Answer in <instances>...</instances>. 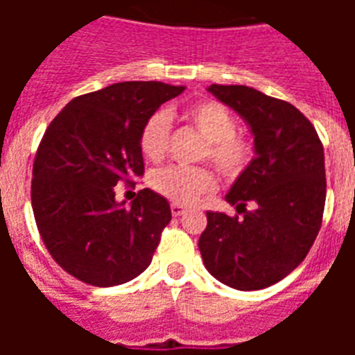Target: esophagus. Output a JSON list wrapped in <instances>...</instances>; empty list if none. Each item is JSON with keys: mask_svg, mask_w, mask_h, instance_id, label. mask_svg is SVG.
I'll list each match as a JSON object with an SVG mask.
<instances>
[{"mask_svg": "<svg viewBox=\"0 0 355 355\" xmlns=\"http://www.w3.org/2000/svg\"><path fill=\"white\" fill-rule=\"evenodd\" d=\"M186 211V208H184L182 205H177V202H173L171 205V214L173 217H180Z\"/></svg>", "mask_w": 355, "mask_h": 355, "instance_id": "esophagus-1", "label": "esophagus"}]
</instances>
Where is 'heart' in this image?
I'll list each match as a JSON object with an SVG mask.
<instances>
[{
	"label": "heart",
	"instance_id": "heart-1",
	"mask_svg": "<svg viewBox=\"0 0 355 355\" xmlns=\"http://www.w3.org/2000/svg\"><path fill=\"white\" fill-rule=\"evenodd\" d=\"M184 119L206 139L200 158L211 160L228 178L236 180L247 171L254 156L250 139L237 134V121L219 101H199L184 112ZM171 144V119L166 110L150 114L139 130V149L147 160L158 162ZM150 188L177 205H195L216 191L217 178L208 167L169 166L156 169Z\"/></svg>",
	"mask_w": 355,
	"mask_h": 355
}]
</instances>
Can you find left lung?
I'll list each match as a JSON object with an SVG mask.
<instances>
[{"label":"left lung","mask_w":355,"mask_h":355,"mask_svg":"<svg viewBox=\"0 0 355 355\" xmlns=\"http://www.w3.org/2000/svg\"><path fill=\"white\" fill-rule=\"evenodd\" d=\"M208 90L248 123L256 156L227 195L239 216L206 211L199 250L214 278L256 291L297 269L319 234L324 149L311 121L291 103L241 85Z\"/></svg>","instance_id":"1"}]
</instances>
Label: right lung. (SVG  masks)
<instances>
[{
  "label": "right lung",
  "mask_w": 355,
  "mask_h": 355,
  "mask_svg": "<svg viewBox=\"0 0 355 355\" xmlns=\"http://www.w3.org/2000/svg\"><path fill=\"white\" fill-rule=\"evenodd\" d=\"M182 92L156 80L116 83L71 99L46 128L31 205L46 248L77 280L112 287L149 267L171 221L169 202L145 188L125 205L114 186L144 175L141 125Z\"/></svg>",
  "instance_id": "obj_1"
}]
</instances>
